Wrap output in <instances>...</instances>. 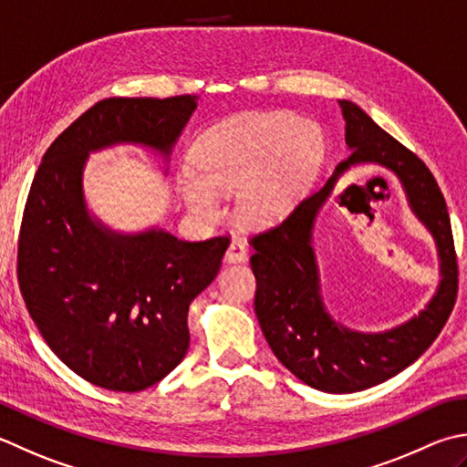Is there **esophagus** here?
<instances>
[{
  "label": "esophagus",
  "mask_w": 467,
  "mask_h": 467,
  "mask_svg": "<svg viewBox=\"0 0 467 467\" xmlns=\"http://www.w3.org/2000/svg\"><path fill=\"white\" fill-rule=\"evenodd\" d=\"M246 254H249V251H246V244L241 239H233L231 244H228L224 259L228 263H241V261H246Z\"/></svg>",
  "instance_id": "34e87169"
}]
</instances>
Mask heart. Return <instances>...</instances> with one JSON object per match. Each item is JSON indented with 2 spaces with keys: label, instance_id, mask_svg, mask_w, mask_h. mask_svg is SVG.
<instances>
[{
  "label": "heart",
  "instance_id": "heart-1",
  "mask_svg": "<svg viewBox=\"0 0 467 467\" xmlns=\"http://www.w3.org/2000/svg\"><path fill=\"white\" fill-rule=\"evenodd\" d=\"M324 160V140L291 113H246L210 130L198 141L194 166L178 171V190L200 218L223 214L221 196L236 192V213L249 224H273L312 184Z\"/></svg>",
  "mask_w": 467,
  "mask_h": 467
}]
</instances>
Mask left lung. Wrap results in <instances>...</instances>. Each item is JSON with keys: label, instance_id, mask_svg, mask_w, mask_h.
Segmentation results:
<instances>
[{"label": "left lung", "instance_id": "8db88e82", "mask_svg": "<svg viewBox=\"0 0 467 467\" xmlns=\"http://www.w3.org/2000/svg\"><path fill=\"white\" fill-rule=\"evenodd\" d=\"M350 155L326 186L306 198L281 224L253 236L251 269L257 279L254 314L273 354L299 380L324 392H356L389 380L421 356L450 317L458 296V259L445 198L425 163L382 131L350 100H340ZM358 162H377L401 180L414 213L434 234L442 281L436 296L409 323L379 335L354 333L325 312L311 249L318 208L337 178Z\"/></svg>", "mask_w": 467, "mask_h": 467}]
</instances>
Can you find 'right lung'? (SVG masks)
<instances>
[{
    "mask_svg": "<svg viewBox=\"0 0 467 467\" xmlns=\"http://www.w3.org/2000/svg\"><path fill=\"white\" fill-rule=\"evenodd\" d=\"M196 107V95L99 100L46 150L27 194L17 243L26 307L52 352L100 389L143 390L184 360L188 307L231 241L111 231L87 208V158L133 143L170 160Z\"/></svg>",
    "mask_w": 467,
    "mask_h": 467,
    "instance_id": "add662e5",
    "label": "right lung"
}]
</instances>
